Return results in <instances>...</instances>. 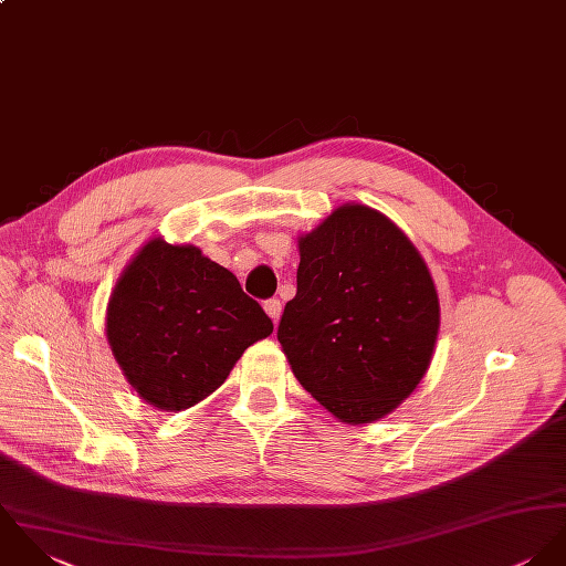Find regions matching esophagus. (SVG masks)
<instances>
[{"label": "esophagus", "mask_w": 566, "mask_h": 566, "mask_svg": "<svg viewBox=\"0 0 566 566\" xmlns=\"http://www.w3.org/2000/svg\"><path fill=\"white\" fill-rule=\"evenodd\" d=\"M264 311H266V315H269L273 322H277L280 315H282V302H280L277 297H271V300L264 302Z\"/></svg>", "instance_id": "1"}]
</instances>
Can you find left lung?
<instances>
[{"label":"left lung","instance_id":"obj_1","mask_svg":"<svg viewBox=\"0 0 566 566\" xmlns=\"http://www.w3.org/2000/svg\"><path fill=\"white\" fill-rule=\"evenodd\" d=\"M438 328L431 273L387 217L343 206L300 240L277 340L302 387L343 422L394 411L422 380Z\"/></svg>","mask_w":566,"mask_h":566}]
</instances>
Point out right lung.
<instances>
[{"mask_svg":"<svg viewBox=\"0 0 566 566\" xmlns=\"http://www.w3.org/2000/svg\"><path fill=\"white\" fill-rule=\"evenodd\" d=\"M273 322L226 266L192 244L150 240L126 266L107 311V339L133 389L184 411L226 382Z\"/></svg>","mask_w":566,"mask_h":566,"instance_id":"1","label":"right lung"}]
</instances>
